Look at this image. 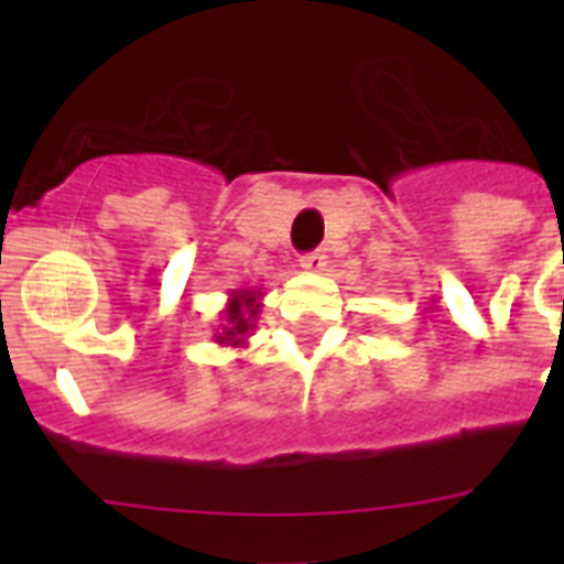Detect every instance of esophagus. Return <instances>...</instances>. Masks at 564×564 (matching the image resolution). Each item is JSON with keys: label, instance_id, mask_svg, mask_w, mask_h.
I'll list each match as a JSON object with an SVG mask.
<instances>
[{"label": "esophagus", "instance_id": "esophagus-1", "mask_svg": "<svg viewBox=\"0 0 564 564\" xmlns=\"http://www.w3.org/2000/svg\"><path fill=\"white\" fill-rule=\"evenodd\" d=\"M325 265H327V257L322 251H311L299 259V268H302L305 273H322L325 271Z\"/></svg>", "mask_w": 564, "mask_h": 564}]
</instances>
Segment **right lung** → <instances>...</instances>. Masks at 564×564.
Segmentation results:
<instances>
[{
    "label": "right lung",
    "mask_w": 564,
    "mask_h": 564,
    "mask_svg": "<svg viewBox=\"0 0 564 564\" xmlns=\"http://www.w3.org/2000/svg\"><path fill=\"white\" fill-rule=\"evenodd\" d=\"M262 296L259 288H237L228 293V302L220 313V327L214 333V341L220 347H248V336L257 327L262 313Z\"/></svg>",
    "instance_id": "obj_1"
}]
</instances>
